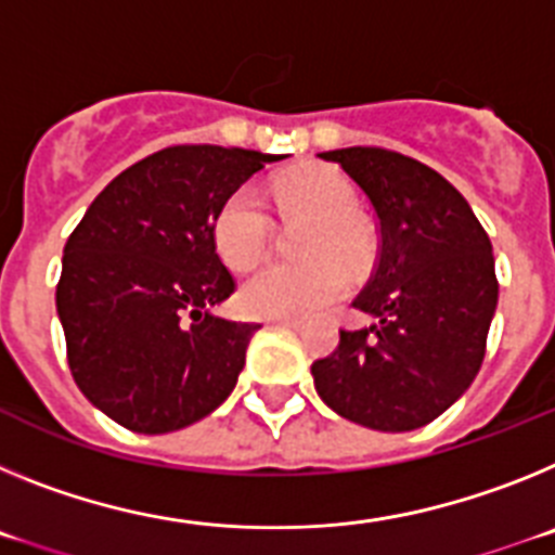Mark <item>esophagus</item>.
Returning a JSON list of instances; mask_svg holds the SVG:
<instances>
[{
  "label": "esophagus",
  "mask_w": 555,
  "mask_h": 555,
  "mask_svg": "<svg viewBox=\"0 0 555 555\" xmlns=\"http://www.w3.org/2000/svg\"><path fill=\"white\" fill-rule=\"evenodd\" d=\"M272 325H286V327H294V331H300L302 322H297V320H272Z\"/></svg>",
  "instance_id": "esophagus-1"
}]
</instances>
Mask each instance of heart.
Instances as JSON below:
<instances>
[{
	"instance_id": "heart-1",
	"label": "heart",
	"mask_w": 555,
	"mask_h": 555,
	"mask_svg": "<svg viewBox=\"0 0 555 555\" xmlns=\"http://www.w3.org/2000/svg\"><path fill=\"white\" fill-rule=\"evenodd\" d=\"M272 197L288 222H308L297 249L306 261L272 263L244 283L238 302L258 320H308L341 300L347 268L361 278L375 263V233L358 214V194L331 166H300L274 180ZM214 244L235 272L253 269L272 244V219L258 194L233 191L214 219Z\"/></svg>"
}]
</instances>
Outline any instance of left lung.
Returning a JSON list of instances; mask_svg holds the SVG:
<instances>
[{
	"instance_id": "obj_1",
	"label": "left lung",
	"mask_w": 555,
	"mask_h": 555,
	"mask_svg": "<svg viewBox=\"0 0 555 555\" xmlns=\"http://www.w3.org/2000/svg\"><path fill=\"white\" fill-rule=\"evenodd\" d=\"M320 158L364 191L380 249L352 302L377 322L341 327L336 350L311 364L313 386L350 423L423 428L469 389L487 356L498 308L492 242L467 199L409 155L347 146Z\"/></svg>"
}]
</instances>
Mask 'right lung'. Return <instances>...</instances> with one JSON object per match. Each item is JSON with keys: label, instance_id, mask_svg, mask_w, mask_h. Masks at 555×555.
<instances>
[{"label": "right lung", "instance_id": "add662e5", "mask_svg": "<svg viewBox=\"0 0 555 555\" xmlns=\"http://www.w3.org/2000/svg\"><path fill=\"white\" fill-rule=\"evenodd\" d=\"M278 158L166 146L113 178L68 235L55 294L68 370L121 428L180 430L233 391L261 325L210 313L235 292L214 219L244 180Z\"/></svg>", "mask_w": 555, "mask_h": 555}]
</instances>
